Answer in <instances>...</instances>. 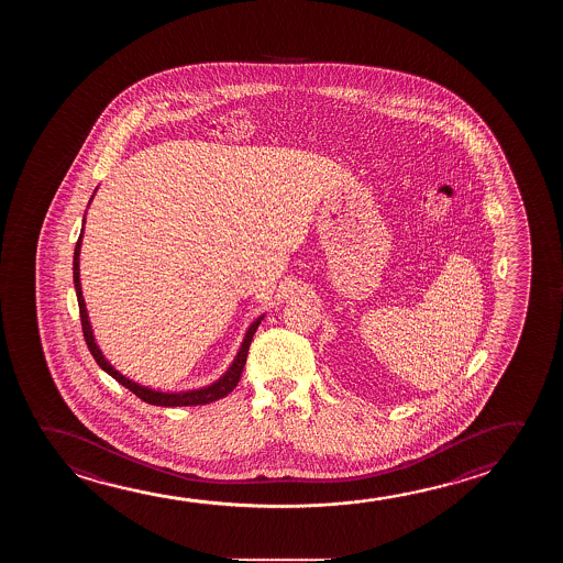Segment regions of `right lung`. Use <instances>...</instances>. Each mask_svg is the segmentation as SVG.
I'll use <instances>...</instances> for the list:
<instances>
[{
    "instance_id": "add662e5",
    "label": "right lung",
    "mask_w": 563,
    "mask_h": 563,
    "mask_svg": "<svg viewBox=\"0 0 563 563\" xmlns=\"http://www.w3.org/2000/svg\"><path fill=\"white\" fill-rule=\"evenodd\" d=\"M97 189H95V194H97ZM95 194H92V197H95ZM92 197H90V201H92ZM85 214H87V211H85ZM82 232H85V217H82L81 234H79V240H77V245H75L74 285L75 294H77V302H79V313H81L82 334H85L87 346H89L90 354L97 360L98 366L102 367L108 375H112L118 384H122L125 389H130L133 395H137L139 399L145 400L148 405H156V407H196V405H209L212 400L227 397V395L236 387L238 382H240V375L244 372L245 360H247V351H250L253 334H255L257 327H260L261 321L265 318V313L257 319H253L252 325L247 327V331H245L244 341L240 344V349H238L236 356L232 360V364H230V366L227 367V372L220 375L219 379H214L212 384L205 385V387H197V389H188V391H161V389H153V387H147V385L137 384V382H133L128 375L118 372V369L110 364V360L102 354L100 346L97 344V339H95V331H92V325H90L87 303H85V298H82L81 269H79Z\"/></svg>"
}]
</instances>
